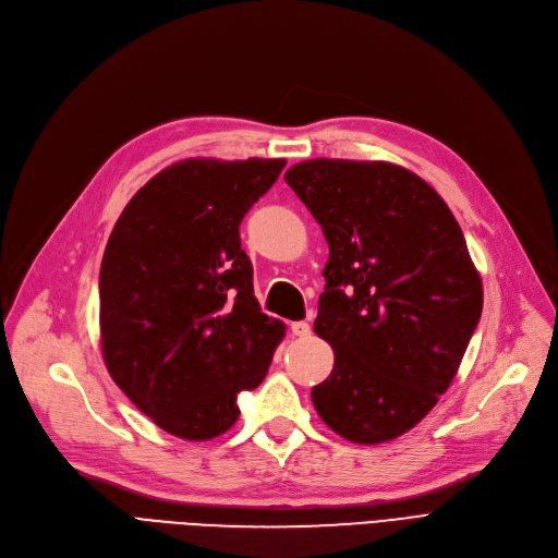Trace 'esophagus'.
<instances>
[{"instance_id":"esophagus-1","label":"esophagus","mask_w":558,"mask_h":558,"mask_svg":"<svg viewBox=\"0 0 558 558\" xmlns=\"http://www.w3.org/2000/svg\"><path fill=\"white\" fill-rule=\"evenodd\" d=\"M291 332H294L301 339H305V337L312 335V326L307 324V320H296V324H291Z\"/></svg>"}]
</instances>
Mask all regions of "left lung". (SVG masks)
<instances>
[{
  "label": "left lung",
  "mask_w": 558,
  "mask_h": 558,
  "mask_svg": "<svg viewBox=\"0 0 558 558\" xmlns=\"http://www.w3.org/2000/svg\"><path fill=\"white\" fill-rule=\"evenodd\" d=\"M284 181L330 246L314 332L335 366L312 402L348 441H391L448 391L480 324L484 289L463 232L400 165L316 158Z\"/></svg>",
  "instance_id": "obj_1"
}]
</instances>
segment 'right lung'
<instances>
[{"label":"right lung","instance_id":"right-lung-1","mask_svg":"<svg viewBox=\"0 0 558 558\" xmlns=\"http://www.w3.org/2000/svg\"><path fill=\"white\" fill-rule=\"evenodd\" d=\"M287 160H181L117 219L99 274L101 353L160 429L210 441L240 418L284 337L259 310L240 223Z\"/></svg>","mask_w":558,"mask_h":558}]
</instances>
